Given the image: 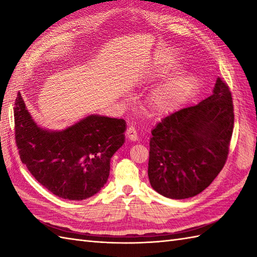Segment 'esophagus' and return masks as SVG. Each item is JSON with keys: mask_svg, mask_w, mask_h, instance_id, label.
<instances>
[{"mask_svg": "<svg viewBox=\"0 0 257 257\" xmlns=\"http://www.w3.org/2000/svg\"><path fill=\"white\" fill-rule=\"evenodd\" d=\"M125 136H127V138L132 141H137L138 140V135H137V130H136L135 127L133 125H130L128 127L127 132H125Z\"/></svg>", "mask_w": 257, "mask_h": 257, "instance_id": "esophagus-1", "label": "esophagus"}]
</instances>
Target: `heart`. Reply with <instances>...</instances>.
<instances>
[{
  "mask_svg": "<svg viewBox=\"0 0 257 257\" xmlns=\"http://www.w3.org/2000/svg\"><path fill=\"white\" fill-rule=\"evenodd\" d=\"M168 70L163 66H157L156 74L158 77H165ZM196 90V78L193 75L183 74L168 79L149 92L147 96L145 106L155 114H169L187 102Z\"/></svg>",
  "mask_w": 257,
  "mask_h": 257,
  "instance_id": "1",
  "label": "heart"
}]
</instances>
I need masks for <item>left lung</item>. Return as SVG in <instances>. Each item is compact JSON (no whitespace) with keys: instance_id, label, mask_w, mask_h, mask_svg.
Masks as SVG:
<instances>
[{"instance_id":"obj_1","label":"left lung","mask_w":257,"mask_h":257,"mask_svg":"<svg viewBox=\"0 0 257 257\" xmlns=\"http://www.w3.org/2000/svg\"><path fill=\"white\" fill-rule=\"evenodd\" d=\"M233 110L230 88L219 77L210 97L163 118L150 138L148 177L154 190L180 200L209 187L227 159Z\"/></svg>"}]
</instances>
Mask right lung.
I'll return each instance as SVG.
<instances>
[{"label":"right lung","mask_w":257,"mask_h":257,"mask_svg":"<svg viewBox=\"0 0 257 257\" xmlns=\"http://www.w3.org/2000/svg\"><path fill=\"white\" fill-rule=\"evenodd\" d=\"M15 141L21 161L43 187L65 200L99 192L110 159L124 143L123 119L90 114L59 132L38 125L19 92L14 107Z\"/></svg>","instance_id":"right-lung-1"}]
</instances>
